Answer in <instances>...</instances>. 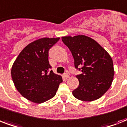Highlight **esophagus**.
Here are the masks:
<instances>
[{
	"label": "esophagus",
	"instance_id": "esophagus-1",
	"mask_svg": "<svg viewBox=\"0 0 127 127\" xmlns=\"http://www.w3.org/2000/svg\"><path fill=\"white\" fill-rule=\"evenodd\" d=\"M63 76L64 78H68L69 77V75H68V74H67V73H64L63 74Z\"/></svg>",
	"mask_w": 127,
	"mask_h": 127
}]
</instances>
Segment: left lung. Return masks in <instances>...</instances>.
<instances>
[{"mask_svg":"<svg viewBox=\"0 0 127 127\" xmlns=\"http://www.w3.org/2000/svg\"><path fill=\"white\" fill-rule=\"evenodd\" d=\"M74 59V66L82 72L76 75L79 86L72 91L78 99L92 101L100 98L110 88L114 76L113 60L93 39L80 35L62 37Z\"/></svg>","mask_w":127,"mask_h":127,"instance_id":"obj_1","label":"left lung"}]
</instances>
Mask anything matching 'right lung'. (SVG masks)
Instances as JSON below:
<instances>
[{
    "label": "right lung",
    "instance_id": "1",
    "mask_svg": "<svg viewBox=\"0 0 127 127\" xmlns=\"http://www.w3.org/2000/svg\"><path fill=\"white\" fill-rule=\"evenodd\" d=\"M41 38L26 47L13 64L11 75L16 88L23 97L41 103L53 97L60 83L61 76L51 70L49 51L59 40Z\"/></svg>",
    "mask_w": 127,
    "mask_h": 127
}]
</instances>
